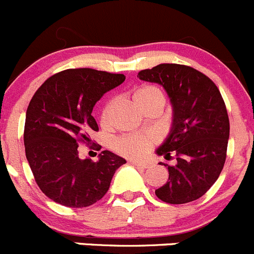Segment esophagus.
Listing matches in <instances>:
<instances>
[{"instance_id": "1", "label": "esophagus", "mask_w": 254, "mask_h": 254, "mask_svg": "<svg viewBox=\"0 0 254 254\" xmlns=\"http://www.w3.org/2000/svg\"><path fill=\"white\" fill-rule=\"evenodd\" d=\"M129 163H130V164H132V165H136L138 168H141V169H146V168L149 167L148 163H145V162H136V160H129Z\"/></svg>"}]
</instances>
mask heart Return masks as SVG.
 I'll return each mask as SVG.
<instances>
[{"label":"heart","instance_id":"heart-1","mask_svg":"<svg viewBox=\"0 0 254 254\" xmlns=\"http://www.w3.org/2000/svg\"><path fill=\"white\" fill-rule=\"evenodd\" d=\"M132 100L139 109H143L145 105L155 103V101L164 104L165 98L159 87L154 86V85H143V86L135 90L134 94H132ZM110 110L111 103H109L101 113V123L104 125L108 123ZM154 143H155V138L150 134L129 135V136L118 139L114 144V148L122 155L136 159V158H141L143 155H145Z\"/></svg>","mask_w":254,"mask_h":254}]
</instances>
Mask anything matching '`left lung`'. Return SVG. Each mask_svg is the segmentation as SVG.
Here are the masks:
<instances>
[{"label": "left lung", "mask_w": 254, "mask_h": 254, "mask_svg": "<svg viewBox=\"0 0 254 254\" xmlns=\"http://www.w3.org/2000/svg\"><path fill=\"white\" fill-rule=\"evenodd\" d=\"M138 77L162 85L173 109L170 131L155 153L165 159L175 155L177 164H162L169 179L156 196L170 204L193 202L215 183L226 162L229 119L223 98L209 77L190 66L160 64Z\"/></svg>", "instance_id": "left-lung-1"}]
</instances>
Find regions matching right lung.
Instances as JSON below:
<instances>
[{
	"label": "right lung",
	"mask_w": 254,
	"mask_h": 254,
	"mask_svg": "<svg viewBox=\"0 0 254 254\" xmlns=\"http://www.w3.org/2000/svg\"><path fill=\"white\" fill-rule=\"evenodd\" d=\"M125 80L123 73L94 68H70L52 75L35 92L26 111V158L35 181L51 200L84 208L108 191L115 170L127 160L109 150L98 162L80 159V141L99 127L91 115L105 92Z\"/></svg>",
	"instance_id": "1"
}]
</instances>
